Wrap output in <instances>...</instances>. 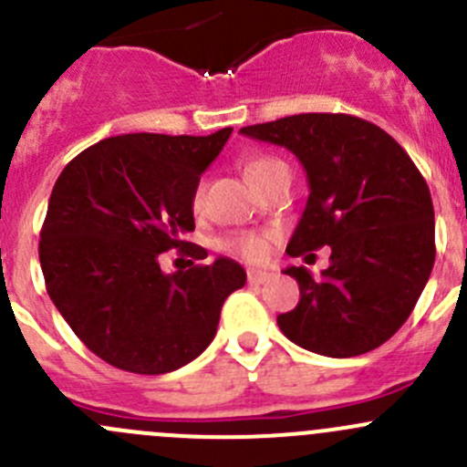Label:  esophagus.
I'll use <instances>...</instances> for the list:
<instances>
[{
  "label": "esophagus",
  "instance_id": "esophagus-1",
  "mask_svg": "<svg viewBox=\"0 0 467 467\" xmlns=\"http://www.w3.org/2000/svg\"><path fill=\"white\" fill-rule=\"evenodd\" d=\"M273 277L271 271H262V268H248V282L251 285H264Z\"/></svg>",
  "mask_w": 467,
  "mask_h": 467
}]
</instances>
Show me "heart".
I'll return each instance as SVG.
<instances>
[{"mask_svg": "<svg viewBox=\"0 0 467 467\" xmlns=\"http://www.w3.org/2000/svg\"><path fill=\"white\" fill-rule=\"evenodd\" d=\"M277 167H285V162H280V160L275 158H255V160H248V162L244 164V173H246V178L253 182V187H255L266 173H271L273 169ZM203 199H205V182L201 181L199 185H196L194 194H192V207H194V210H201ZM219 246L223 248V251L233 253V255L246 257V260H262V257H266L268 253V237L260 233H234L221 239Z\"/></svg>", "mask_w": 467, "mask_h": 467, "instance_id": "obj_1", "label": "heart"}]
</instances>
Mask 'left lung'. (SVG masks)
<instances>
[{
	"label": "left lung",
	"instance_id": "obj_1",
	"mask_svg": "<svg viewBox=\"0 0 467 467\" xmlns=\"http://www.w3.org/2000/svg\"><path fill=\"white\" fill-rule=\"evenodd\" d=\"M239 133L285 146L307 173L309 199L286 253L332 248L318 277L285 268L300 303L277 317L282 334L337 359L379 348L413 312L434 266V205L422 173L386 130L352 115L305 112Z\"/></svg>",
	"mask_w": 467,
	"mask_h": 467
}]
</instances>
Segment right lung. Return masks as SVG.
<instances>
[{
  "mask_svg": "<svg viewBox=\"0 0 467 467\" xmlns=\"http://www.w3.org/2000/svg\"><path fill=\"white\" fill-rule=\"evenodd\" d=\"M233 129L205 138L130 133L78 153L56 181L40 233L47 294L78 338L138 375L182 368L212 343L223 300L246 285L230 257L164 274L159 253L194 230L192 194Z\"/></svg>",
  "mask_w": 467,
  "mask_h": 467,
  "instance_id": "add662e5",
  "label": "right lung"
}]
</instances>
